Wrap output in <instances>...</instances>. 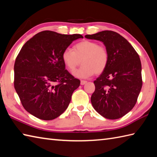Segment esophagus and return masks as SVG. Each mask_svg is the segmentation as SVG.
Segmentation results:
<instances>
[{"label":"esophagus","mask_w":157,"mask_h":157,"mask_svg":"<svg viewBox=\"0 0 157 157\" xmlns=\"http://www.w3.org/2000/svg\"><path fill=\"white\" fill-rule=\"evenodd\" d=\"M86 83H87V82L84 81V80H81V82H80L81 85H84L85 84H86Z\"/></svg>","instance_id":"obj_1"}]
</instances>
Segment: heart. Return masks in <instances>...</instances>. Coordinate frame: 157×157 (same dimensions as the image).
<instances>
[{
    "mask_svg": "<svg viewBox=\"0 0 157 157\" xmlns=\"http://www.w3.org/2000/svg\"><path fill=\"white\" fill-rule=\"evenodd\" d=\"M73 50L67 48L62 53V60L70 72L74 71L79 64L82 66L73 73L77 78H88L100 74L109 63V54L103 45L90 40H84L73 45Z\"/></svg>",
    "mask_w": 157,
    "mask_h": 157,
    "instance_id": "b5f03b06",
    "label": "heart"
}]
</instances>
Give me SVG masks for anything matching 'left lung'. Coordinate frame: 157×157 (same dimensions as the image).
Returning a JSON list of instances; mask_svg holds the SVG:
<instances>
[{
    "instance_id": "8db88e82",
    "label": "left lung",
    "mask_w": 157,
    "mask_h": 157,
    "mask_svg": "<svg viewBox=\"0 0 157 157\" xmlns=\"http://www.w3.org/2000/svg\"><path fill=\"white\" fill-rule=\"evenodd\" d=\"M85 37L103 42L109 54L106 69L94 81L92 105L104 118L118 119L133 108L142 89L139 55L127 39L112 30L86 35Z\"/></svg>"
}]
</instances>
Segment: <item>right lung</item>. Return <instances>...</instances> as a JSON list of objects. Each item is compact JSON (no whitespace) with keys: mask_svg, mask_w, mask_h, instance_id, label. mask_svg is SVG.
<instances>
[{"mask_svg":"<svg viewBox=\"0 0 157 157\" xmlns=\"http://www.w3.org/2000/svg\"><path fill=\"white\" fill-rule=\"evenodd\" d=\"M79 34L39 33L21 48L14 64V88L26 111L51 121L65 111L80 81L65 69L63 52Z\"/></svg>","mask_w":157,"mask_h":157,"instance_id":"add662e5","label":"right lung"}]
</instances>
